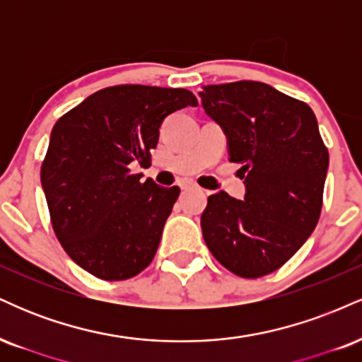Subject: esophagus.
<instances>
[{
    "instance_id": "34e87169",
    "label": "esophagus",
    "mask_w": 362,
    "mask_h": 362,
    "mask_svg": "<svg viewBox=\"0 0 362 362\" xmlns=\"http://www.w3.org/2000/svg\"><path fill=\"white\" fill-rule=\"evenodd\" d=\"M180 187H182V190H192V189H197V187H195V184H192V182H184V184H180Z\"/></svg>"
}]
</instances>
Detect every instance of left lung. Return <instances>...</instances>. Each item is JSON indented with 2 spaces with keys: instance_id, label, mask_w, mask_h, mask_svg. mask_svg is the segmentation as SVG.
I'll return each instance as SVG.
<instances>
[{
  "instance_id": "obj_1",
  "label": "left lung",
  "mask_w": 362,
  "mask_h": 362,
  "mask_svg": "<svg viewBox=\"0 0 362 362\" xmlns=\"http://www.w3.org/2000/svg\"><path fill=\"white\" fill-rule=\"evenodd\" d=\"M202 109L226 136L230 161L242 165L243 201L219 190L201 216L214 259L255 279L284 265L317 226L328 151L313 110L259 81L204 86Z\"/></svg>"
}]
</instances>
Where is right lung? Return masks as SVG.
Wrapping results in <instances>:
<instances>
[{
	"instance_id": "1",
	"label": "right lung",
	"mask_w": 362,
	"mask_h": 362,
	"mask_svg": "<svg viewBox=\"0 0 362 362\" xmlns=\"http://www.w3.org/2000/svg\"><path fill=\"white\" fill-rule=\"evenodd\" d=\"M197 98L184 88L120 85L90 95L54 124L40 168L54 233L98 279L148 267L180 189L141 182L165 117Z\"/></svg>"
}]
</instances>
